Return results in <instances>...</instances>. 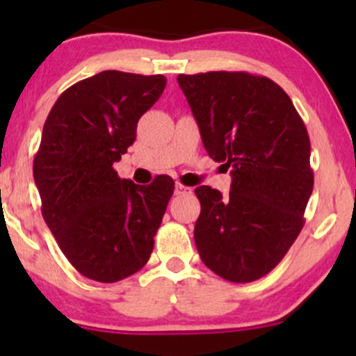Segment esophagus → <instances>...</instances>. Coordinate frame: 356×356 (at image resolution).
Instances as JSON below:
<instances>
[{
  "label": "esophagus",
  "mask_w": 356,
  "mask_h": 356,
  "mask_svg": "<svg viewBox=\"0 0 356 356\" xmlns=\"http://www.w3.org/2000/svg\"><path fill=\"white\" fill-rule=\"evenodd\" d=\"M191 192H192V189H191V187L184 186V184H181V182H177V184H175V195H184V194H191Z\"/></svg>",
  "instance_id": "1"
}]
</instances>
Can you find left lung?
<instances>
[{"instance_id": "1", "label": "left lung", "mask_w": 356, "mask_h": 356, "mask_svg": "<svg viewBox=\"0 0 356 356\" xmlns=\"http://www.w3.org/2000/svg\"><path fill=\"white\" fill-rule=\"evenodd\" d=\"M209 157L231 167V191L195 189L194 241L202 263L232 283L277 266L303 229L313 192L309 137L291 99L246 72L179 75Z\"/></svg>"}]
</instances>
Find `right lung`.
Returning a JSON list of instances; mask_svg holds the SVG:
<instances>
[{
  "mask_svg": "<svg viewBox=\"0 0 356 356\" xmlns=\"http://www.w3.org/2000/svg\"><path fill=\"white\" fill-rule=\"evenodd\" d=\"M165 83L164 75L100 72L65 90L43 125L33 161L43 219L72 266L93 281L132 276L152 254L174 181L157 175L137 186L113 164Z\"/></svg>",
  "mask_w": 356,
  "mask_h": 356,
  "instance_id": "add662e5",
  "label": "right lung"
}]
</instances>
